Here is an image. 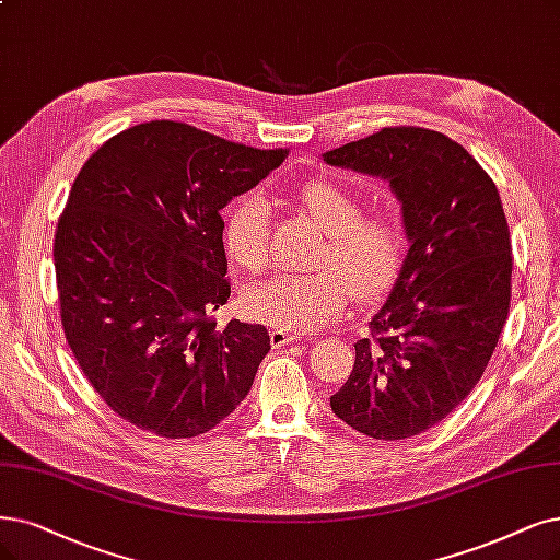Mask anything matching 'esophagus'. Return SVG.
I'll return each mask as SVG.
<instances>
[{
    "instance_id": "34e87169",
    "label": "esophagus",
    "mask_w": 560,
    "mask_h": 560,
    "mask_svg": "<svg viewBox=\"0 0 560 560\" xmlns=\"http://www.w3.org/2000/svg\"><path fill=\"white\" fill-rule=\"evenodd\" d=\"M298 337H293L291 332H285V329H272V335H269V343H272V348H283L288 343H293Z\"/></svg>"
}]
</instances>
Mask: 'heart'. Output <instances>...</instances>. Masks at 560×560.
Masks as SVG:
<instances>
[{"label":"heart","instance_id":"1","mask_svg":"<svg viewBox=\"0 0 560 560\" xmlns=\"http://www.w3.org/2000/svg\"><path fill=\"white\" fill-rule=\"evenodd\" d=\"M300 202L327 235L320 265L312 275H277L248 288L242 295L244 314L279 329L304 332L335 320L350 298L374 300L397 281L406 235L401 223L385 212L362 214L360 198L346 186L316 179L300 191ZM225 248L231 260L248 275H258L267 260V205L258 194H246L225 221Z\"/></svg>","mask_w":560,"mask_h":560}]
</instances>
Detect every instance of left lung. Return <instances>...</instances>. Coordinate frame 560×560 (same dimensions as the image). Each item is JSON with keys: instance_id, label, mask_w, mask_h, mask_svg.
I'll use <instances>...</instances> for the list:
<instances>
[{"instance_id": "left-lung-1", "label": "left lung", "mask_w": 560, "mask_h": 560, "mask_svg": "<svg viewBox=\"0 0 560 560\" xmlns=\"http://www.w3.org/2000/svg\"><path fill=\"white\" fill-rule=\"evenodd\" d=\"M323 159L387 179L410 240L329 406L369 439L418 436L478 385L510 314L512 244L499 189L459 142L422 127H387Z\"/></svg>"}]
</instances>
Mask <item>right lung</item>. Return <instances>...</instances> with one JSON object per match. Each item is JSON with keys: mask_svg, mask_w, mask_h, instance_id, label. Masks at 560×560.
<instances>
[{"mask_svg": "<svg viewBox=\"0 0 560 560\" xmlns=\"http://www.w3.org/2000/svg\"><path fill=\"white\" fill-rule=\"evenodd\" d=\"M184 121H144L82 165L55 231L59 316L98 397L129 424L194 439L231 416L269 350L231 298L221 210L283 163Z\"/></svg>", "mask_w": 560, "mask_h": 560, "instance_id": "obj_1", "label": "right lung"}]
</instances>
